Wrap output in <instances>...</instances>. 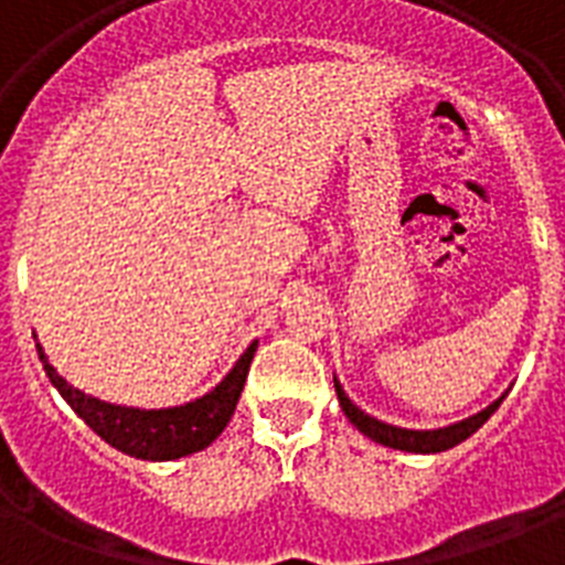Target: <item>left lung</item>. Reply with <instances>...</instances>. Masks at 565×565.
<instances>
[{
    "label": "left lung",
    "instance_id": "1",
    "mask_svg": "<svg viewBox=\"0 0 565 565\" xmlns=\"http://www.w3.org/2000/svg\"><path fill=\"white\" fill-rule=\"evenodd\" d=\"M334 386H337V398H340V407L343 413L349 416L354 428L366 434L370 439L381 443V446H390V448H402V451H419V455H434V451H446V448L457 446V443H463L466 437H472L475 430L481 428L483 422L490 419L492 413L499 411L501 404V395L499 402H492L487 411L475 413L469 419L457 422V425H448V428H439V430H404V428H393V425H384V422L372 419L366 416L363 411H358L352 402H349V395L343 393V386L337 384L334 377Z\"/></svg>",
    "mask_w": 565,
    "mask_h": 565
}]
</instances>
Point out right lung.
Wrapping results in <instances>:
<instances>
[{
  "label": "right lung",
  "mask_w": 565,
  "mask_h": 565,
  "mask_svg": "<svg viewBox=\"0 0 565 565\" xmlns=\"http://www.w3.org/2000/svg\"><path fill=\"white\" fill-rule=\"evenodd\" d=\"M257 343H252L237 361V366L225 375L213 393L184 404V407H167V411H137V407H119L84 395L75 390L52 370L46 354L38 345L40 361L46 370L49 381L57 386V393L64 395L66 404L99 434L108 446L119 448L122 455L140 457V460H175V457L193 455L211 446L220 437L222 428L234 416V407L239 402L243 384H246L248 366L255 358Z\"/></svg>",
  "instance_id": "1"
}]
</instances>
